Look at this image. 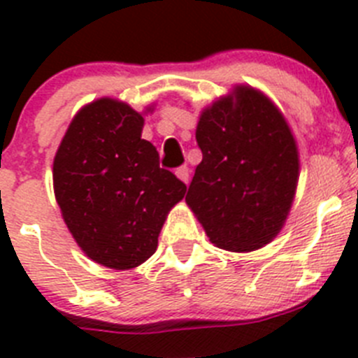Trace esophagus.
<instances>
[{"label": "esophagus", "mask_w": 358, "mask_h": 358, "mask_svg": "<svg viewBox=\"0 0 358 358\" xmlns=\"http://www.w3.org/2000/svg\"><path fill=\"white\" fill-rule=\"evenodd\" d=\"M176 176L179 177V179H181L182 182H186V185H188V181H189V169H188V166H181V169L176 170Z\"/></svg>", "instance_id": "esophagus-1"}]
</instances>
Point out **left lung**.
<instances>
[{"instance_id":"1","label":"left lung","mask_w":358,"mask_h":358,"mask_svg":"<svg viewBox=\"0 0 358 358\" xmlns=\"http://www.w3.org/2000/svg\"><path fill=\"white\" fill-rule=\"evenodd\" d=\"M202 161L186 204L217 248L249 252L283 227L299 177L289 123L264 93L236 85L201 113Z\"/></svg>"}]
</instances>
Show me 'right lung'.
<instances>
[{"label": "right lung", "mask_w": 358, "mask_h": 358, "mask_svg": "<svg viewBox=\"0 0 358 358\" xmlns=\"http://www.w3.org/2000/svg\"><path fill=\"white\" fill-rule=\"evenodd\" d=\"M143 116L115 98L78 110L53 159V189L78 248L103 267L127 271L157 249L169 211L186 185L159 169L141 140Z\"/></svg>", "instance_id": "add662e5"}]
</instances>
